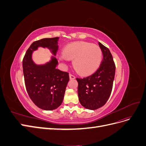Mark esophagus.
Wrapping results in <instances>:
<instances>
[{
	"mask_svg": "<svg viewBox=\"0 0 146 146\" xmlns=\"http://www.w3.org/2000/svg\"><path fill=\"white\" fill-rule=\"evenodd\" d=\"M69 78H70V79H71V80H72V79L76 78V77H75L74 76H73V75H72V74H69Z\"/></svg>",
	"mask_w": 146,
	"mask_h": 146,
	"instance_id": "esophagus-1",
	"label": "esophagus"
}]
</instances>
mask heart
<instances>
[{
    "label": "heart",
    "instance_id": "1",
    "mask_svg": "<svg viewBox=\"0 0 146 146\" xmlns=\"http://www.w3.org/2000/svg\"><path fill=\"white\" fill-rule=\"evenodd\" d=\"M59 59L63 62L72 60V65L78 74L88 76L99 68L102 59V52L98 46L78 41L66 46Z\"/></svg>",
    "mask_w": 146,
    "mask_h": 146
}]
</instances>
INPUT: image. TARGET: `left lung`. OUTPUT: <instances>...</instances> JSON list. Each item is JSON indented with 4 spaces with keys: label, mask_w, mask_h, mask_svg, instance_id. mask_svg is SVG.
<instances>
[{
    "label": "left lung",
    "mask_w": 146,
    "mask_h": 146,
    "mask_svg": "<svg viewBox=\"0 0 146 146\" xmlns=\"http://www.w3.org/2000/svg\"><path fill=\"white\" fill-rule=\"evenodd\" d=\"M99 45L103 54L99 68L90 76L76 78L79 102L83 107L91 110L98 109L107 102L115 76L116 67L111 52L100 42Z\"/></svg>",
    "instance_id": "8db88e82"
}]
</instances>
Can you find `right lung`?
Segmentation results:
<instances>
[{"instance_id": "right-lung-1", "label": "right lung", "mask_w": 146, "mask_h": 146, "mask_svg": "<svg viewBox=\"0 0 146 146\" xmlns=\"http://www.w3.org/2000/svg\"><path fill=\"white\" fill-rule=\"evenodd\" d=\"M58 37L43 38L33 42L25 53L23 61L26 90L33 102L44 110H53L63 102L69 74L56 69L55 58ZM39 47L47 48L52 55L48 62L38 65L33 60V54Z\"/></svg>"}]
</instances>
